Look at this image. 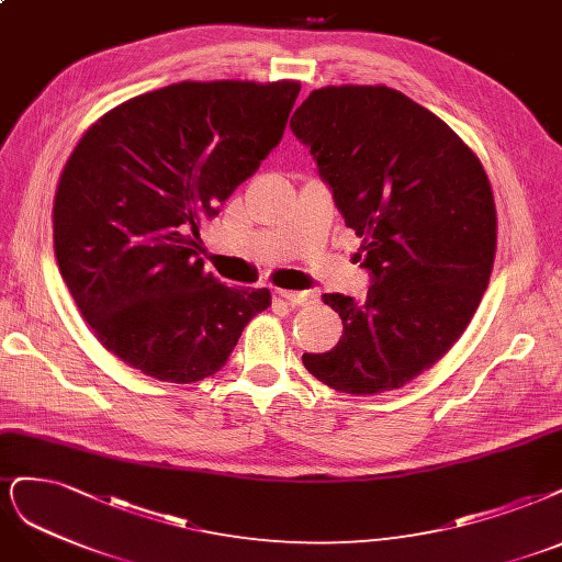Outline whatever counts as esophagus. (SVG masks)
Returning <instances> with one entry per match:
<instances>
[{
	"label": "esophagus",
	"instance_id": "obj_1",
	"mask_svg": "<svg viewBox=\"0 0 562 562\" xmlns=\"http://www.w3.org/2000/svg\"><path fill=\"white\" fill-rule=\"evenodd\" d=\"M279 295L293 306H308V304H316L318 300L314 290H279Z\"/></svg>",
	"mask_w": 562,
	"mask_h": 562
}]
</instances>
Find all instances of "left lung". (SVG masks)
Wrapping results in <instances>:
<instances>
[{"mask_svg":"<svg viewBox=\"0 0 562 562\" xmlns=\"http://www.w3.org/2000/svg\"><path fill=\"white\" fill-rule=\"evenodd\" d=\"M312 148L370 269L364 302L323 295L344 323L308 372L348 395L402 389L449 353L488 288L497 216L476 153L425 106L385 86L314 90L290 119Z\"/></svg>","mask_w":562,"mask_h":562,"instance_id":"left-lung-1","label":"left lung"}]
</instances>
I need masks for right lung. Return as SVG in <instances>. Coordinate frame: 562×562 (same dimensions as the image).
Segmentation results:
<instances>
[{"label": "right lung", "instance_id": "obj_1", "mask_svg": "<svg viewBox=\"0 0 562 562\" xmlns=\"http://www.w3.org/2000/svg\"><path fill=\"white\" fill-rule=\"evenodd\" d=\"M297 81H183L106 111L76 144L53 202L55 258L106 351L146 376L216 374L267 288H229L198 258L200 223L254 177Z\"/></svg>", "mask_w": 562, "mask_h": 562}]
</instances>
